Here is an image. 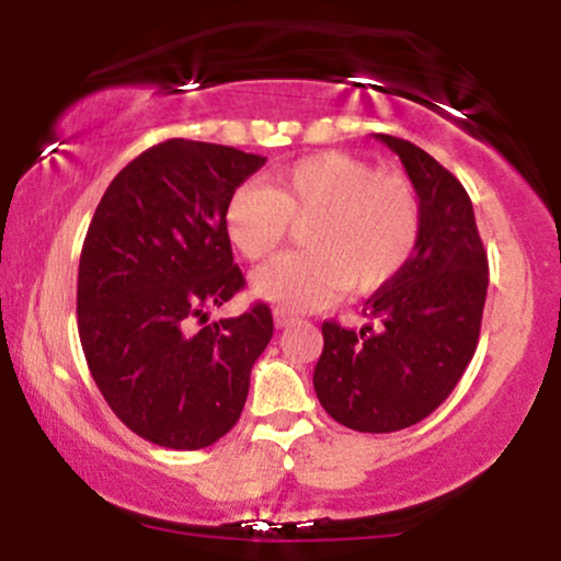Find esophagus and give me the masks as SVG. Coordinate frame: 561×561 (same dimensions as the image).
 <instances>
[{
	"instance_id": "1",
	"label": "esophagus",
	"mask_w": 561,
	"mask_h": 561,
	"mask_svg": "<svg viewBox=\"0 0 561 561\" xmlns=\"http://www.w3.org/2000/svg\"><path fill=\"white\" fill-rule=\"evenodd\" d=\"M295 321H298V317H293L289 311H282V308H276V311H274V324L279 327V330H285V327L295 324Z\"/></svg>"
}]
</instances>
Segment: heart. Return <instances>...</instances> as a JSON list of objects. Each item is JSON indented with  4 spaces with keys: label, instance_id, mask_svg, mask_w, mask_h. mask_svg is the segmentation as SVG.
I'll return each mask as SVG.
<instances>
[{
    "label": "heart",
    "instance_id": "1",
    "mask_svg": "<svg viewBox=\"0 0 561 561\" xmlns=\"http://www.w3.org/2000/svg\"><path fill=\"white\" fill-rule=\"evenodd\" d=\"M302 224L306 253L282 255L250 279L255 298L282 311L388 285L414 255L420 203L403 179L379 176L343 152H319L276 171L266 186H240L224 208L229 242L248 261L274 255Z\"/></svg>",
    "mask_w": 561,
    "mask_h": 561
}]
</instances>
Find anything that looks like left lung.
I'll list each match as a JSON object with an SVG mask.
<instances>
[{
  "label": "left lung",
  "mask_w": 561,
  "mask_h": 561,
  "mask_svg": "<svg viewBox=\"0 0 561 561\" xmlns=\"http://www.w3.org/2000/svg\"><path fill=\"white\" fill-rule=\"evenodd\" d=\"M420 197L414 255L364 302L369 324L324 321L313 390L327 414L358 433H396L450 396L472 362L488 295V255L472 199L454 173L411 141L377 134Z\"/></svg>",
  "instance_id": "1"
}]
</instances>
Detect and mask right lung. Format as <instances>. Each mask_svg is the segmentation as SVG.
<instances>
[{"instance_id":"add662e5","label":"right lung","mask_w":561,"mask_h":561,"mask_svg":"<svg viewBox=\"0 0 561 561\" xmlns=\"http://www.w3.org/2000/svg\"><path fill=\"white\" fill-rule=\"evenodd\" d=\"M266 158L169 139L134 158L96 205L79 263V337L96 388L131 433L197 450L234 427L272 308L208 321L244 287L224 229L231 192Z\"/></svg>"}]
</instances>
